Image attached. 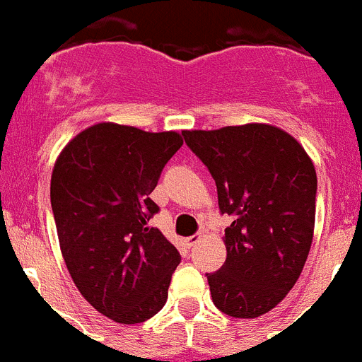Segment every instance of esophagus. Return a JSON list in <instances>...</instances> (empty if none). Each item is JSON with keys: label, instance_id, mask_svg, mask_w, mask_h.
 Returning <instances> with one entry per match:
<instances>
[{"label": "esophagus", "instance_id": "obj_1", "mask_svg": "<svg viewBox=\"0 0 362 362\" xmlns=\"http://www.w3.org/2000/svg\"><path fill=\"white\" fill-rule=\"evenodd\" d=\"M199 238H202V236H199V235H192V236H187V238H185V245H187V247H194L196 243L199 242Z\"/></svg>", "mask_w": 362, "mask_h": 362}]
</instances>
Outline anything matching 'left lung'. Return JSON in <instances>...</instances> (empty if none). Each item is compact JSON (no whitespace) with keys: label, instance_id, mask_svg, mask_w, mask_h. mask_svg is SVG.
<instances>
[{"label":"left lung","instance_id":"left-lung-1","mask_svg":"<svg viewBox=\"0 0 362 362\" xmlns=\"http://www.w3.org/2000/svg\"><path fill=\"white\" fill-rule=\"evenodd\" d=\"M217 185L228 255L206 273L214 305L235 319L275 308L298 282L315 226L317 175L296 138L269 124L182 131Z\"/></svg>","mask_w":362,"mask_h":362}]
</instances>
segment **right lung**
<instances>
[{"label": "right lung", "instance_id": "add662e5", "mask_svg": "<svg viewBox=\"0 0 362 362\" xmlns=\"http://www.w3.org/2000/svg\"><path fill=\"white\" fill-rule=\"evenodd\" d=\"M184 140L100 122L76 134L52 170L50 204L64 262L80 294L119 324L154 317L168 299L178 250L148 224V196Z\"/></svg>", "mask_w": 362, "mask_h": 362}]
</instances>
